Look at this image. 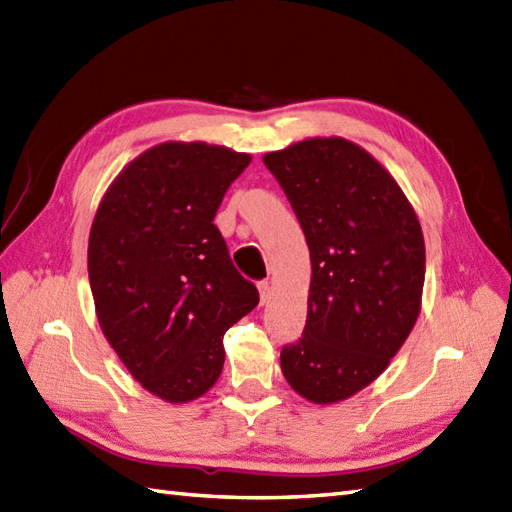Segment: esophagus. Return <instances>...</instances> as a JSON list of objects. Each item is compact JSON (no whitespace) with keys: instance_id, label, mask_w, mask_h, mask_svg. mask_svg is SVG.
<instances>
[{"instance_id":"esophagus-1","label":"esophagus","mask_w":512,"mask_h":512,"mask_svg":"<svg viewBox=\"0 0 512 512\" xmlns=\"http://www.w3.org/2000/svg\"><path fill=\"white\" fill-rule=\"evenodd\" d=\"M258 293H260V304H265L271 298V287L269 282H258Z\"/></svg>"}]
</instances>
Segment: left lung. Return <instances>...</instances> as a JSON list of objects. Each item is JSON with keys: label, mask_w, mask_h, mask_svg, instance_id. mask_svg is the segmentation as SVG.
<instances>
[{"label": "left lung", "mask_w": 512, "mask_h": 512, "mask_svg": "<svg viewBox=\"0 0 512 512\" xmlns=\"http://www.w3.org/2000/svg\"><path fill=\"white\" fill-rule=\"evenodd\" d=\"M311 252L298 342L280 352L291 388L337 403L388 368L420 313L425 241L403 190L344 138H311L263 157Z\"/></svg>", "instance_id": "obj_1"}]
</instances>
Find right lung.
I'll list each match as a JSON object with an SVG mask.
<instances>
[{
  "instance_id": "right-lung-1",
  "label": "right lung",
  "mask_w": 512,
  "mask_h": 512,
  "mask_svg": "<svg viewBox=\"0 0 512 512\" xmlns=\"http://www.w3.org/2000/svg\"><path fill=\"white\" fill-rule=\"evenodd\" d=\"M249 162L203 142L153 146L94 217L87 267L100 328L135 381L168 403L217 383L225 331L258 304L212 223Z\"/></svg>"
}]
</instances>
